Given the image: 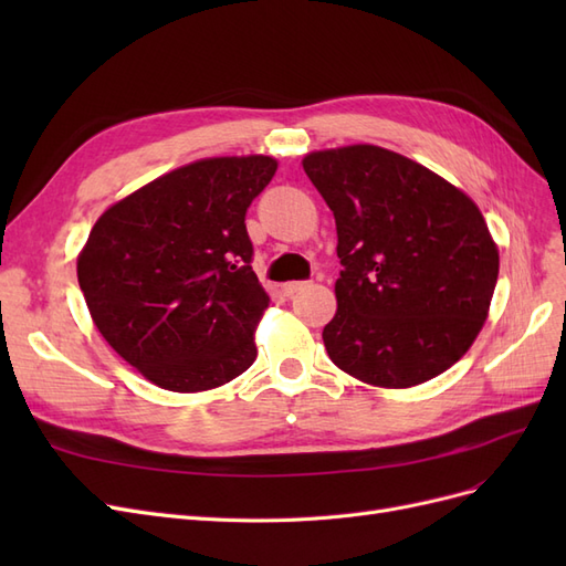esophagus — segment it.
<instances>
[{
	"mask_svg": "<svg viewBox=\"0 0 566 566\" xmlns=\"http://www.w3.org/2000/svg\"><path fill=\"white\" fill-rule=\"evenodd\" d=\"M306 287V283H302V281H290V283H283L281 285V290H283V295H295V293H300V290H304Z\"/></svg>",
	"mask_w": 566,
	"mask_h": 566,
	"instance_id": "esophagus-1",
	"label": "esophagus"
}]
</instances>
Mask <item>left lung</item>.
Here are the masks:
<instances>
[{
    "label": "left lung",
    "instance_id": "8db88e82",
    "mask_svg": "<svg viewBox=\"0 0 566 566\" xmlns=\"http://www.w3.org/2000/svg\"><path fill=\"white\" fill-rule=\"evenodd\" d=\"M302 167L337 227L331 361L385 389L449 370L484 328L499 281V245L476 202L373 144L306 153Z\"/></svg>",
    "mask_w": 566,
    "mask_h": 566
}]
</instances>
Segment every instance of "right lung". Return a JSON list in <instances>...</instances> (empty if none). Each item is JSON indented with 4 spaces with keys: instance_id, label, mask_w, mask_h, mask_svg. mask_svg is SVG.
<instances>
[{
    "instance_id": "obj_1",
    "label": "right lung",
    "mask_w": 566,
    "mask_h": 566,
    "mask_svg": "<svg viewBox=\"0 0 566 566\" xmlns=\"http://www.w3.org/2000/svg\"><path fill=\"white\" fill-rule=\"evenodd\" d=\"M271 156L202 158L113 202L77 254V281L108 345L146 380L193 394L256 358L269 295L250 266V202Z\"/></svg>"
}]
</instances>
